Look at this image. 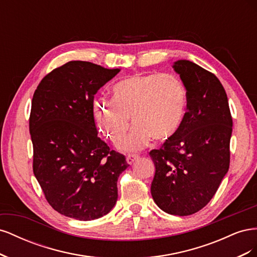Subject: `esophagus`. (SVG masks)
Masks as SVG:
<instances>
[{
  "mask_svg": "<svg viewBox=\"0 0 257 257\" xmlns=\"http://www.w3.org/2000/svg\"><path fill=\"white\" fill-rule=\"evenodd\" d=\"M138 158H139V157H138V155H136V154H130V155H127V157H126L127 164L132 165L136 160H138Z\"/></svg>",
  "mask_w": 257,
  "mask_h": 257,
  "instance_id": "obj_1",
  "label": "esophagus"
}]
</instances>
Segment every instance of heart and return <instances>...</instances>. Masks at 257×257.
I'll use <instances>...</instances> for the list:
<instances>
[{
  "instance_id": "heart-1",
  "label": "heart",
  "mask_w": 257,
  "mask_h": 257,
  "mask_svg": "<svg viewBox=\"0 0 257 257\" xmlns=\"http://www.w3.org/2000/svg\"><path fill=\"white\" fill-rule=\"evenodd\" d=\"M188 109V91L183 81L170 73L137 74L115 83L112 98H98L94 114L98 130L123 151L134 152L148 146L151 138L165 142L180 130Z\"/></svg>"
}]
</instances>
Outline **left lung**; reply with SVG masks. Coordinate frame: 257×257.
Returning a JSON list of instances; mask_svg holds the SVG:
<instances>
[{
    "label": "left lung",
    "mask_w": 257,
    "mask_h": 257,
    "mask_svg": "<svg viewBox=\"0 0 257 257\" xmlns=\"http://www.w3.org/2000/svg\"><path fill=\"white\" fill-rule=\"evenodd\" d=\"M188 91V111L178 133L150 151L152 197L163 211L190 215L203 209L229 168L232 119L222 83L188 60L175 62Z\"/></svg>",
    "instance_id": "8db88e82"
}]
</instances>
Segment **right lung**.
Here are the masks:
<instances>
[{
  "label": "right lung",
  "mask_w": 257,
  "mask_h": 257,
  "mask_svg": "<svg viewBox=\"0 0 257 257\" xmlns=\"http://www.w3.org/2000/svg\"><path fill=\"white\" fill-rule=\"evenodd\" d=\"M120 72L71 61L46 75L30 114L33 173L49 205L68 217H102L118 199L116 182L128 164L97 136L96 92Z\"/></svg>",
  "instance_id": "1"
}]
</instances>
